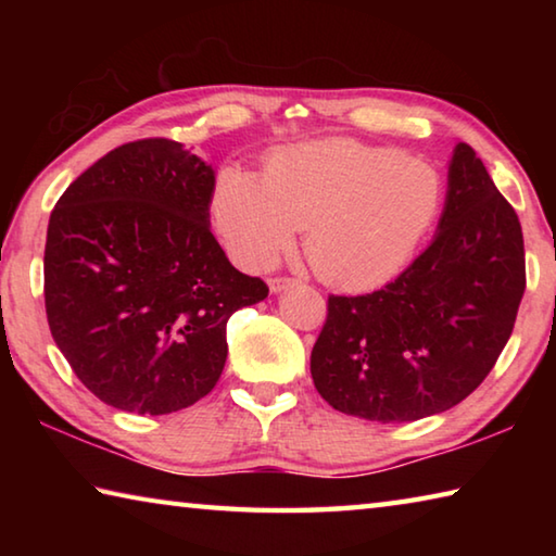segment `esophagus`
<instances>
[{"label": "esophagus", "instance_id": "1", "mask_svg": "<svg viewBox=\"0 0 556 556\" xmlns=\"http://www.w3.org/2000/svg\"><path fill=\"white\" fill-rule=\"evenodd\" d=\"M294 285H296V279H289V277H275V279H269V291H271V294H279V291H285V289L294 287Z\"/></svg>", "mask_w": 556, "mask_h": 556}]
</instances>
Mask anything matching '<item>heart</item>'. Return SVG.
<instances>
[{
    "mask_svg": "<svg viewBox=\"0 0 556 556\" xmlns=\"http://www.w3.org/2000/svg\"><path fill=\"white\" fill-rule=\"evenodd\" d=\"M444 205L439 168L397 147L318 139L271 154L262 181L223 172L211 215L230 255L267 269L304 231L308 265L326 285L372 289L407 267Z\"/></svg>",
    "mask_w": 556,
    "mask_h": 556,
    "instance_id": "1",
    "label": "heart"
}]
</instances>
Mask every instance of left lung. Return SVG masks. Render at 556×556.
<instances>
[{
  "label": "left lung",
  "instance_id": "8db88e82",
  "mask_svg": "<svg viewBox=\"0 0 556 556\" xmlns=\"http://www.w3.org/2000/svg\"><path fill=\"white\" fill-rule=\"evenodd\" d=\"M525 294L517 213L468 144L448 162L429 248L363 296H328L312 378L333 409L417 421L466 400L493 370Z\"/></svg>",
  "mask_w": 556,
  "mask_h": 556
}]
</instances>
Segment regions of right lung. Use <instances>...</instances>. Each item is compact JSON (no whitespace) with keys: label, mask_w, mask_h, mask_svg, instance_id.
I'll return each instance as SVG.
<instances>
[{"label":"right lung","mask_w":556,"mask_h":556,"mask_svg":"<svg viewBox=\"0 0 556 556\" xmlns=\"http://www.w3.org/2000/svg\"><path fill=\"white\" fill-rule=\"evenodd\" d=\"M215 168L172 139H139L65 188L46 232L51 336L110 407L172 414L205 397L228 357L225 326L267 299L211 232Z\"/></svg>","instance_id":"obj_1"}]
</instances>
